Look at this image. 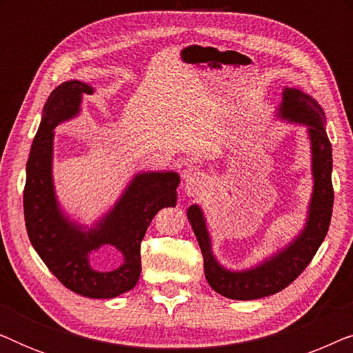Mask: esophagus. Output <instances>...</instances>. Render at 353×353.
Returning <instances> with one entry per match:
<instances>
[{
	"label": "esophagus",
	"mask_w": 353,
	"mask_h": 353,
	"mask_svg": "<svg viewBox=\"0 0 353 353\" xmlns=\"http://www.w3.org/2000/svg\"><path fill=\"white\" fill-rule=\"evenodd\" d=\"M183 180H185V191L188 196H197L204 191L207 186V176L194 168H186L183 172Z\"/></svg>",
	"instance_id": "esophagus-1"
}]
</instances>
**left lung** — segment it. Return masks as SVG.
<instances>
[{
    "mask_svg": "<svg viewBox=\"0 0 353 353\" xmlns=\"http://www.w3.org/2000/svg\"><path fill=\"white\" fill-rule=\"evenodd\" d=\"M276 115L291 123L307 127L310 139L313 191L307 221L301 233L255 267L234 272L223 267L212 252V239L201 207L192 204L188 209V220L204 257L207 283L215 292L234 301H254L273 296L288 288L312 262L330 228L334 191L331 181L332 149L325 128V112L310 94L286 86Z\"/></svg>",
    "mask_w": 353,
    "mask_h": 353,
    "instance_id": "left-lung-1",
    "label": "left lung"
}]
</instances>
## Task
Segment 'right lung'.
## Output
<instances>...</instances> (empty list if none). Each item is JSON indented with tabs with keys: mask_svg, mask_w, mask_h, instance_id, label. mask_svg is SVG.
<instances>
[{
	"mask_svg": "<svg viewBox=\"0 0 353 353\" xmlns=\"http://www.w3.org/2000/svg\"><path fill=\"white\" fill-rule=\"evenodd\" d=\"M91 85L64 81L51 91L27 162L23 215L28 239L51 273L67 289L90 299H112L137 286L141 273L139 245L154 215L176 205V172H141L125 188L112 209L93 226H83L62 212L52 181L54 128L77 117L83 94ZM112 245L123 255L121 267L98 272L89 265V254Z\"/></svg>",
	"mask_w": 353,
	"mask_h": 353,
	"instance_id": "add662e5",
	"label": "right lung"
}]
</instances>
